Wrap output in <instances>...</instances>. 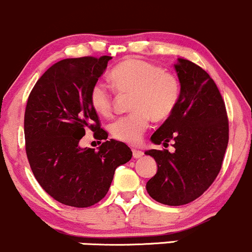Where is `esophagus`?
Here are the masks:
<instances>
[{
	"instance_id": "1",
	"label": "esophagus",
	"mask_w": 252,
	"mask_h": 252,
	"mask_svg": "<svg viewBox=\"0 0 252 252\" xmlns=\"http://www.w3.org/2000/svg\"><path fill=\"white\" fill-rule=\"evenodd\" d=\"M132 155H133L134 158H140L144 154H143V151H140V150L133 149V150H132Z\"/></svg>"
}]
</instances>
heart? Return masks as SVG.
Wrapping results in <instances>:
<instances>
[{"label": "heart", "instance_id": "b5f03b06", "mask_svg": "<svg viewBox=\"0 0 252 252\" xmlns=\"http://www.w3.org/2000/svg\"><path fill=\"white\" fill-rule=\"evenodd\" d=\"M109 81L120 93H132L131 109L133 112L111 125L112 135L123 143L132 145L139 143L151 117L157 121L165 120L179 103V80L149 62L127 59L112 70ZM89 100L96 113L102 117L111 115L113 98L103 83H96L93 87Z\"/></svg>", "mask_w": 252, "mask_h": 252}]
</instances>
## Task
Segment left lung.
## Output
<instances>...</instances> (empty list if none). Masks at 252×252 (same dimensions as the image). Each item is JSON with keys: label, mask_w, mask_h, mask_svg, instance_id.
<instances>
[{"label": "left lung", "mask_w": 252, "mask_h": 252, "mask_svg": "<svg viewBox=\"0 0 252 252\" xmlns=\"http://www.w3.org/2000/svg\"><path fill=\"white\" fill-rule=\"evenodd\" d=\"M174 67L181 86L179 103L151 141L164 146L174 141L175 151H145L157 163L146 190L163 205L181 206L205 193L219 174L228 143V120L219 89L205 70L183 58Z\"/></svg>", "instance_id": "8db88e82"}]
</instances>
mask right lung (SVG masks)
Listing matches in <instances>:
<instances>
[{"mask_svg":"<svg viewBox=\"0 0 252 252\" xmlns=\"http://www.w3.org/2000/svg\"><path fill=\"white\" fill-rule=\"evenodd\" d=\"M109 56L63 59L39 78L25 112L26 154L39 185L58 202L89 207L106 196L115 169L132 158L123 141L107 140L90 104V90L102 76ZM90 128L99 140L94 149L79 140ZM101 143V141H100Z\"/></svg>","mask_w":252,"mask_h":252,"instance_id":"1","label":"right lung"}]
</instances>
